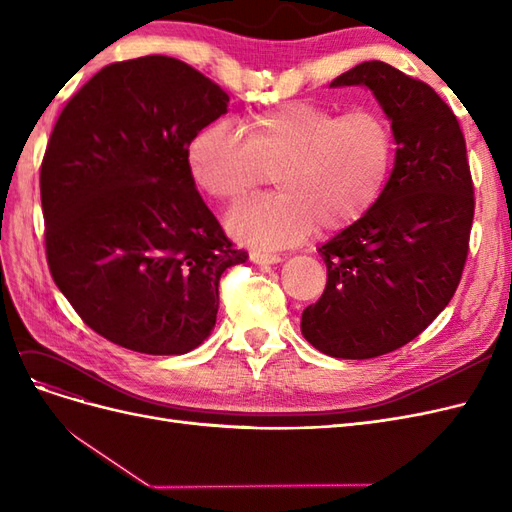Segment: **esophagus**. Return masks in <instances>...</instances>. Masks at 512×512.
Returning <instances> with one entry per match:
<instances>
[{
	"label": "esophagus",
	"instance_id": "1",
	"mask_svg": "<svg viewBox=\"0 0 512 512\" xmlns=\"http://www.w3.org/2000/svg\"><path fill=\"white\" fill-rule=\"evenodd\" d=\"M250 260L254 262V265H277V262H282V256L252 252V254H250Z\"/></svg>",
	"mask_w": 512,
	"mask_h": 512
}]
</instances>
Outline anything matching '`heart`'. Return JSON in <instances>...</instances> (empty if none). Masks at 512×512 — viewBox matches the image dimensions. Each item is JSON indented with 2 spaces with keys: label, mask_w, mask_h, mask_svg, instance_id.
<instances>
[{
  "label": "heart",
  "mask_w": 512,
  "mask_h": 512,
  "mask_svg": "<svg viewBox=\"0 0 512 512\" xmlns=\"http://www.w3.org/2000/svg\"><path fill=\"white\" fill-rule=\"evenodd\" d=\"M245 138L218 121L185 149L190 179L222 205H237L262 183L277 194L230 213L228 232L260 250L303 243L320 228L342 232L365 220L389 188L397 143L378 111L339 115L314 102H288L245 121Z\"/></svg>",
  "instance_id": "obj_1"
}]
</instances>
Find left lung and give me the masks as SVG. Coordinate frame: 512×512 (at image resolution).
Listing matches in <instances>:
<instances>
[{"instance_id":"8db88e82","label":"left lung","mask_w":512,"mask_h":512,"mask_svg":"<svg viewBox=\"0 0 512 512\" xmlns=\"http://www.w3.org/2000/svg\"><path fill=\"white\" fill-rule=\"evenodd\" d=\"M363 85L389 117L397 158L365 220L320 247L327 288L303 309L301 333L335 359H374L423 333L453 299L474 220L466 138L427 83L363 61L331 87Z\"/></svg>"}]
</instances>
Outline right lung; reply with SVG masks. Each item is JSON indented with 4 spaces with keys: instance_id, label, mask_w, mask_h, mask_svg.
Masks as SVG:
<instances>
[{
    "instance_id": "obj_1",
    "label": "right lung",
    "mask_w": 512,
    "mask_h": 512,
    "mask_svg": "<svg viewBox=\"0 0 512 512\" xmlns=\"http://www.w3.org/2000/svg\"><path fill=\"white\" fill-rule=\"evenodd\" d=\"M228 94L166 55L117 61L61 111L40 168L46 260L89 329L143 354L211 335L220 277L247 260L190 179L192 136Z\"/></svg>"
}]
</instances>
